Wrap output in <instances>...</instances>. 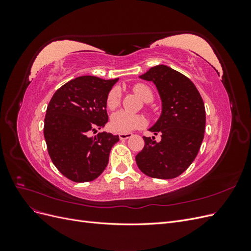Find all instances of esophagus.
Returning a JSON list of instances; mask_svg holds the SVG:
<instances>
[{"label":"esophagus","mask_w":251,"mask_h":251,"mask_svg":"<svg viewBox=\"0 0 251 251\" xmlns=\"http://www.w3.org/2000/svg\"><path fill=\"white\" fill-rule=\"evenodd\" d=\"M132 137V134L131 133H120L119 134V139L120 140H126L128 138Z\"/></svg>","instance_id":"1"}]
</instances>
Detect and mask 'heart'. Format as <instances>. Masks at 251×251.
<instances>
[{"instance_id":"1","label":"heart","mask_w":251,"mask_h":251,"mask_svg":"<svg viewBox=\"0 0 251 251\" xmlns=\"http://www.w3.org/2000/svg\"><path fill=\"white\" fill-rule=\"evenodd\" d=\"M134 92L137 94L142 100L151 101L153 100L151 90L143 83H136L134 86ZM120 92L118 88H113L107 96V107L110 110L116 109L120 103ZM111 128L117 133H128L136 128H140L147 125V119L140 114H131L126 111H118L114 113L111 117Z\"/></svg>"}]
</instances>
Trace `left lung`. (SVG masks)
I'll list each match as a JSON object with an SVG mask.
<instances>
[{"label":"left lung","instance_id":"left-lung-1","mask_svg":"<svg viewBox=\"0 0 251 251\" xmlns=\"http://www.w3.org/2000/svg\"><path fill=\"white\" fill-rule=\"evenodd\" d=\"M153 81L162 102L161 115L149 128L161 140L143 137L144 148L136 163L147 176L173 179L183 173L198 155L205 132V107L193 81L165 65H158L140 75Z\"/></svg>","mask_w":251,"mask_h":251}]
</instances>
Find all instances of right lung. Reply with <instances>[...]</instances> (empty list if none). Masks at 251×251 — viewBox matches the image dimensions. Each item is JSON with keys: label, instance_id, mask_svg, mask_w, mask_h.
Returning <instances> with one entry per match:
<instances>
[{"label": "right lung", "instance_id": "add662e5", "mask_svg": "<svg viewBox=\"0 0 251 251\" xmlns=\"http://www.w3.org/2000/svg\"><path fill=\"white\" fill-rule=\"evenodd\" d=\"M118 81L96 76L76 77L53 94L45 116L44 136L56 169L74 182L96 179L109 162L118 135L91 133L108 123L107 96Z\"/></svg>", "mask_w": 251, "mask_h": 251}]
</instances>
